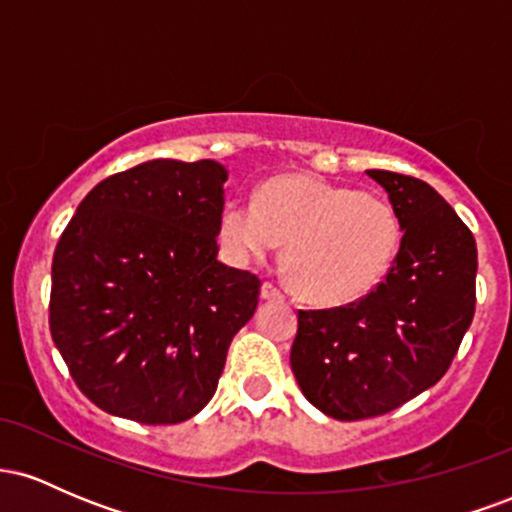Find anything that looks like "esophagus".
I'll list each match as a JSON object with an SVG mask.
<instances>
[{"mask_svg": "<svg viewBox=\"0 0 512 512\" xmlns=\"http://www.w3.org/2000/svg\"><path fill=\"white\" fill-rule=\"evenodd\" d=\"M260 296L264 298V301H284V291L279 289V286H274V284H262V293Z\"/></svg>", "mask_w": 512, "mask_h": 512, "instance_id": "34e87169", "label": "esophagus"}]
</instances>
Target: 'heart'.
I'll return each mask as SVG.
<instances>
[{"label":"heart","mask_w":512,"mask_h":512,"mask_svg":"<svg viewBox=\"0 0 512 512\" xmlns=\"http://www.w3.org/2000/svg\"><path fill=\"white\" fill-rule=\"evenodd\" d=\"M219 236L236 262H264L286 245L293 289L315 305H346L368 296L390 272L402 226L385 199L286 173L264 182L255 202H228Z\"/></svg>","instance_id":"1"}]
</instances>
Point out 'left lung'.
I'll list each match as a JSON object with an SVG mask.
<instances>
[{"label": "left lung", "mask_w": 512, "mask_h": 512, "mask_svg": "<svg viewBox=\"0 0 512 512\" xmlns=\"http://www.w3.org/2000/svg\"><path fill=\"white\" fill-rule=\"evenodd\" d=\"M402 226L390 272L361 301L298 310L291 370L322 414H387L438 383L477 303V243L455 209L419 178L366 170Z\"/></svg>", "instance_id": "left-lung-1"}]
</instances>
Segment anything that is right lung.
<instances>
[{"mask_svg":"<svg viewBox=\"0 0 512 512\" xmlns=\"http://www.w3.org/2000/svg\"><path fill=\"white\" fill-rule=\"evenodd\" d=\"M216 161H156L98 182L52 257L50 332L96 407L139 424L192 419L228 346L255 315L260 279L219 255Z\"/></svg>","mask_w":512,"mask_h":512,"instance_id":"add662e5","label":"right lung"}]
</instances>
